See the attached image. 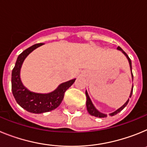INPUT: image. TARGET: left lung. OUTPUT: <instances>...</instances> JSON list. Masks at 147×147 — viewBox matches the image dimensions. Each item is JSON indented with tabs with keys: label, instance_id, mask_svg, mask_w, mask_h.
Instances as JSON below:
<instances>
[{
	"label": "left lung",
	"instance_id": "obj_1",
	"mask_svg": "<svg viewBox=\"0 0 147 147\" xmlns=\"http://www.w3.org/2000/svg\"><path fill=\"white\" fill-rule=\"evenodd\" d=\"M117 49H119V50L121 51L122 52H123L124 54V55H125L126 57H127V59H128V60H129V66H130L131 71H132V62H131V59H129V57H128V55H127V54H126L125 52H124V51L122 50L121 48H120L119 46V47L117 48ZM132 77H133V74H132ZM132 90H133V86H132V90H131L130 96H129V97L132 96ZM85 94H86V96H87L86 106H87V109H88V113H89L90 114V115H93V116H96V117H98V118H105V117H106V116H107V115H105V114H103V113H100L99 111H98V110H97L95 108V107H94V106H93V103H92L91 100H90V97H89V96H88V93H87V91L85 92ZM129 98L128 100H127V102H126V103L124 104V105H123V106H122V107H121L120 108L118 109L117 110H115V112L112 113H110V115H112V116H113V115H116V114L119 113V112H121V110H123V109H124V107H126V106H127V104H128V102H129Z\"/></svg>",
	"mask_w": 147,
	"mask_h": 147
}]
</instances>
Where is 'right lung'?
Wrapping results in <instances>:
<instances>
[{"instance_id": "right-lung-1", "label": "right lung", "mask_w": 147, "mask_h": 147, "mask_svg": "<svg viewBox=\"0 0 147 147\" xmlns=\"http://www.w3.org/2000/svg\"><path fill=\"white\" fill-rule=\"evenodd\" d=\"M37 43L28 48L18 56L11 72V90L16 102L20 107L33 113L49 112L58 107L64 98L65 92L74 84L76 79L62 83L54 91L47 94L29 91L23 86L20 78V71L23 61L35 49L42 45Z\"/></svg>"}]
</instances>
